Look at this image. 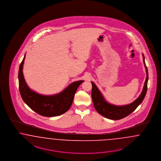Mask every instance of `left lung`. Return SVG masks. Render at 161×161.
<instances>
[{"label": "left lung", "instance_id": "obj_1", "mask_svg": "<svg viewBox=\"0 0 161 161\" xmlns=\"http://www.w3.org/2000/svg\"><path fill=\"white\" fill-rule=\"evenodd\" d=\"M143 62L146 69L147 77L144 83L143 90L142 91L140 96L138 97L134 102L126 105L116 106L111 105L107 103L104 99L100 91L98 90L96 85L92 82V97L94 107L98 113L101 115L111 120H120L131 114L138 106L142 103L144 97L146 96L147 90V82H148V70L144 60V56L143 54Z\"/></svg>", "mask_w": 161, "mask_h": 161}]
</instances>
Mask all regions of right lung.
Listing matches in <instances>:
<instances>
[{
	"label": "right lung",
	"instance_id": "right-lung-1",
	"mask_svg": "<svg viewBox=\"0 0 161 161\" xmlns=\"http://www.w3.org/2000/svg\"><path fill=\"white\" fill-rule=\"evenodd\" d=\"M25 58V56L19 65V93L24 102L31 109L41 116L54 117L66 112L71 107L78 87L83 81L72 83L62 92L55 95H39L31 90L25 82L22 71Z\"/></svg>",
	"mask_w": 161,
	"mask_h": 161
}]
</instances>
